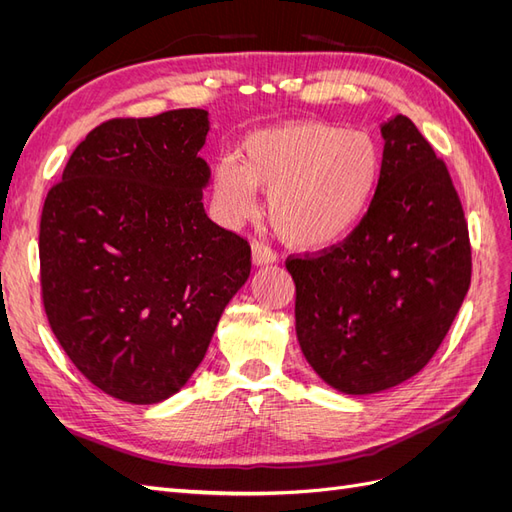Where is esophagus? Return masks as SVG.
Masks as SVG:
<instances>
[{"label":"esophagus","instance_id":"1","mask_svg":"<svg viewBox=\"0 0 512 512\" xmlns=\"http://www.w3.org/2000/svg\"><path fill=\"white\" fill-rule=\"evenodd\" d=\"M252 258H254V265H271V262L277 260V252L265 241H254Z\"/></svg>","mask_w":512,"mask_h":512}]
</instances>
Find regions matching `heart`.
I'll use <instances>...</instances> for the list:
<instances>
[{
	"label": "heart",
	"instance_id": "heart-1",
	"mask_svg": "<svg viewBox=\"0 0 512 512\" xmlns=\"http://www.w3.org/2000/svg\"><path fill=\"white\" fill-rule=\"evenodd\" d=\"M384 177V151L369 132L305 119L254 132L241 143V164L218 162L215 198L224 218H252L256 188L271 192L277 232L301 250H322L363 222Z\"/></svg>",
	"mask_w": 512,
	"mask_h": 512
}]
</instances>
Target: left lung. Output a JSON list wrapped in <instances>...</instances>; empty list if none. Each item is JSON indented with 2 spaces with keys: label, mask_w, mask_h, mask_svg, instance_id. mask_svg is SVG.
Listing matches in <instances>:
<instances>
[{
  "label": "left lung",
  "mask_w": 512,
  "mask_h": 512,
  "mask_svg": "<svg viewBox=\"0 0 512 512\" xmlns=\"http://www.w3.org/2000/svg\"><path fill=\"white\" fill-rule=\"evenodd\" d=\"M382 136L384 177L363 222L322 252L286 258L305 359L350 395L418 374L472 280L466 213L444 160L406 115Z\"/></svg>",
  "instance_id": "left-lung-1"
}]
</instances>
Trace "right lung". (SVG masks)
<instances>
[{"label": "right lung", "mask_w": 512, "mask_h": 512, "mask_svg": "<svg viewBox=\"0 0 512 512\" xmlns=\"http://www.w3.org/2000/svg\"><path fill=\"white\" fill-rule=\"evenodd\" d=\"M203 108L115 117L72 151L40 218L42 305L74 367L130 404L175 395L205 359L252 247L207 218Z\"/></svg>", "instance_id": "1"}]
</instances>
